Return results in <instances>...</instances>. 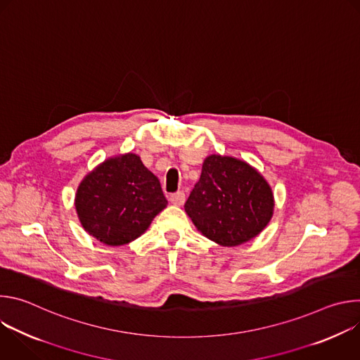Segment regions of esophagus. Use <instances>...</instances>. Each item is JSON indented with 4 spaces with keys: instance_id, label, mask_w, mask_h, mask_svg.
I'll use <instances>...</instances> for the list:
<instances>
[{
    "instance_id": "obj_1",
    "label": "esophagus",
    "mask_w": 360,
    "mask_h": 360,
    "mask_svg": "<svg viewBox=\"0 0 360 360\" xmlns=\"http://www.w3.org/2000/svg\"><path fill=\"white\" fill-rule=\"evenodd\" d=\"M169 200H171L172 205H176V207H181V205H184V202H185V193H184L182 191H179V192H176V193H172V195L169 196Z\"/></svg>"
}]
</instances>
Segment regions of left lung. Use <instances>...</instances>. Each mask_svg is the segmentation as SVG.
Here are the masks:
<instances>
[{
	"label": "left lung",
	"mask_w": 360,
	"mask_h": 360,
	"mask_svg": "<svg viewBox=\"0 0 360 360\" xmlns=\"http://www.w3.org/2000/svg\"><path fill=\"white\" fill-rule=\"evenodd\" d=\"M274 208V192L262 174L243 160L219 153L205 158L185 203L196 229L228 248L258 236L272 219Z\"/></svg>",
	"instance_id": "left-lung-1"
}]
</instances>
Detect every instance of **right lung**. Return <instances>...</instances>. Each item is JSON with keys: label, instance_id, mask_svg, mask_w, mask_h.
<instances>
[{"label": "right lung", "instance_id": "1", "mask_svg": "<svg viewBox=\"0 0 360 360\" xmlns=\"http://www.w3.org/2000/svg\"><path fill=\"white\" fill-rule=\"evenodd\" d=\"M167 205L160 179L132 152L101 162L84 176L75 193L82 228L110 246L139 238Z\"/></svg>", "mask_w": 360, "mask_h": 360}]
</instances>
